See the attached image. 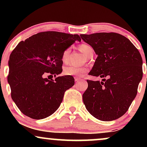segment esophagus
Wrapping results in <instances>:
<instances>
[{
  "mask_svg": "<svg viewBox=\"0 0 147 147\" xmlns=\"http://www.w3.org/2000/svg\"><path fill=\"white\" fill-rule=\"evenodd\" d=\"M75 80L76 82H79V81H81V79L78 78V77H75Z\"/></svg>",
  "mask_w": 147,
  "mask_h": 147,
  "instance_id": "1",
  "label": "esophagus"
}]
</instances>
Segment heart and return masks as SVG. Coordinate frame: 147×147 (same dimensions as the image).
<instances>
[{
	"label": "heart",
	"mask_w": 147,
	"mask_h": 147,
	"mask_svg": "<svg viewBox=\"0 0 147 147\" xmlns=\"http://www.w3.org/2000/svg\"><path fill=\"white\" fill-rule=\"evenodd\" d=\"M79 50L88 57L91 53H93V48L90 45L86 43H82L79 45ZM70 52V48H65L61 54V61L63 63H67L68 61V57ZM88 69L86 66H75V65H69L66 66L63 70L64 75L68 76H75V77H83L88 72Z\"/></svg>",
	"instance_id": "heart-1"
}]
</instances>
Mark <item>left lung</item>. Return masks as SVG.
Returning a JSON list of instances; mask_svg holds the SVG:
<instances>
[{
  "mask_svg": "<svg viewBox=\"0 0 147 147\" xmlns=\"http://www.w3.org/2000/svg\"><path fill=\"white\" fill-rule=\"evenodd\" d=\"M97 55L89 75L99 81L87 80L83 94L86 108L99 120L112 121L128 111L142 79V59L125 36L115 32L81 34Z\"/></svg>",
  "mask_w": 147,
  "mask_h": 147,
  "instance_id": "obj_1",
  "label": "left lung"
}]
</instances>
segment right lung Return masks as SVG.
<instances>
[{"instance_id": "right-lung-1", "label": "right lung", "mask_w": 147, "mask_h": 147, "mask_svg": "<svg viewBox=\"0 0 147 147\" xmlns=\"http://www.w3.org/2000/svg\"><path fill=\"white\" fill-rule=\"evenodd\" d=\"M78 34L55 31L37 33L22 41L9 56L7 81L11 97L23 114L34 119L51 115L59 107L65 90L73 86L72 76H61V54Z\"/></svg>"}]
</instances>
